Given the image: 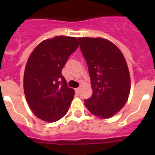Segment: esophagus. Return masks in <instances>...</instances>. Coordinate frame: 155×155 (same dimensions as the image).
<instances>
[{"mask_svg": "<svg viewBox=\"0 0 155 155\" xmlns=\"http://www.w3.org/2000/svg\"><path fill=\"white\" fill-rule=\"evenodd\" d=\"M75 92L77 93V94H79V93H80V87H77V88H75Z\"/></svg>", "mask_w": 155, "mask_h": 155, "instance_id": "1", "label": "esophagus"}]
</instances>
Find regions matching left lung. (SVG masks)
<instances>
[{
	"label": "left lung",
	"instance_id": "8db88e82",
	"mask_svg": "<svg viewBox=\"0 0 155 155\" xmlns=\"http://www.w3.org/2000/svg\"><path fill=\"white\" fill-rule=\"evenodd\" d=\"M80 51L87 63L92 96L84 101L93 115L110 118L127 102L130 77L120 51L110 41L101 38H79Z\"/></svg>",
	"mask_w": 155,
	"mask_h": 155
}]
</instances>
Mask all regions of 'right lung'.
Instances as JSON below:
<instances>
[{
    "instance_id": "add662e5",
    "label": "right lung",
    "mask_w": 155,
    "mask_h": 155,
    "mask_svg": "<svg viewBox=\"0 0 155 155\" xmlns=\"http://www.w3.org/2000/svg\"><path fill=\"white\" fill-rule=\"evenodd\" d=\"M79 45L76 38L54 37L38 45L28 58L24 73L25 98L33 113L45 121H56L68 113L75 91L61 72Z\"/></svg>"
}]
</instances>
